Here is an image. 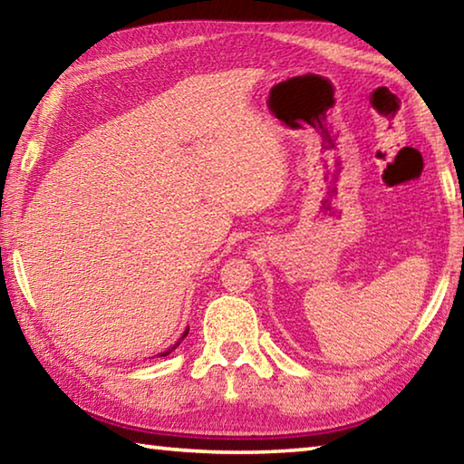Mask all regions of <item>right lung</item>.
<instances>
[{
    "instance_id": "right-lung-1",
    "label": "right lung",
    "mask_w": 464,
    "mask_h": 464,
    "mask_svg": "<svg viewBox=\"0 0 464 464\" xmlns=\"http://www.w3.org/2000/svg\"><path fill=\"white\" fill-rule=\"evenodd\" d=\"M186 335H188V329H186V332L182 334V337H179V342H178V343H174V348H169V350H166V352H163V354H161V356H168V354H171V352H174V350L178 348V345H179V343H182V340H184V337H186Z\"/></svg>"
}]
</instances>
